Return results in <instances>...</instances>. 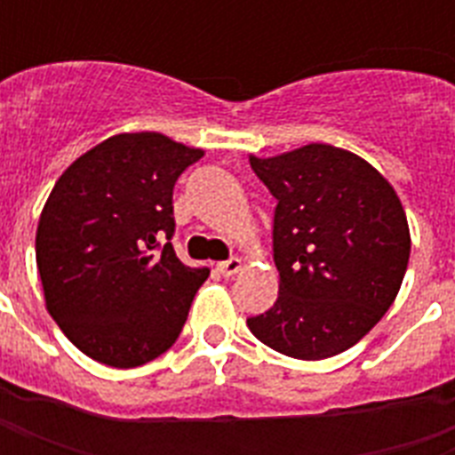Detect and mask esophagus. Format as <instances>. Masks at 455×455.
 Masks as SVG:
<instances>
[{"label": "esophagus", "instance_id": "34e87169", "mask_svg": "<svg viewBox=\"0 0 455 455\" xmlns=\"http://www.w3.org/2000/svg\"><path fill=\"white\" fill-rule=\"evenodd\" d=\"M241 266H243V263H241V258H228V260H221V263H219L217 270L224 277H231V275H236L238 270H241Z\"/></svg>", "mask_w": 455, "mask_h": 455}]
</instances>
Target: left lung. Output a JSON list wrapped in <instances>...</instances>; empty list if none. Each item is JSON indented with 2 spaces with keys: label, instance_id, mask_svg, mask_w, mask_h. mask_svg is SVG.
<instances>
[{
  "label": "left lung",
  "instance_id": "8db88e82",
  "mask_svg": "<svg viewBox=\"0 0 455 455\" xmlns=\"http://www.w3.org/2000/svg\"><path fill=\"white\" fill-rule=\"evenodd\" d=\"M251 168L277 199L280 292L248 329L299 361L343 353L400 292L411 248L400 197L371 163L326 143L251 158Z\"/></svg>",
  "mask_w": 455,
  "mask_h": 455
}]
</instances>
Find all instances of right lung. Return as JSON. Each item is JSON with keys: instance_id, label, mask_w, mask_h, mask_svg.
<instances>
[{"instance_id": "add662e5", "label": "right lung", "mask_w": 455, "mask_h": 455, "mask_svg": "<svg viewBox=\"0 0 455 455\" xmlns=\"http://www.w3.org/2000/svg\"><path fill=\"white\" fill-rule=\"evenodd\" d=\"M204 150L119 133L55 182L36 231L45 307L92 361L136 368L178 341L209 277L172 248V189Z\"/></svg>"}]
</instances>
